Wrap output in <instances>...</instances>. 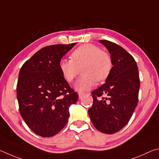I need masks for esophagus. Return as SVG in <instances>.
Returning <instances> with one entry per match:
<instances>
[{
    "label": "esophagus",
    "mask_w": 159,
    "mask_h": 159,
    "mask_svg": "<svg viewBox=\"0 0 159 159\" xmlns=\"http://www.w3.org/2000/svg\"><path fill=\"white\" fill-rule=\"evenodd\" d=\"M84 95L85 94L84 93H79V98H80V99H82L83 97L84 96Z\"/></svg>",
    "instance_id": "34e87169"
}]
</instances>
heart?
I'll return each instance as SVG.
<instances>
[{
    "instance_id": "1",
    "label": "heart",
    "mask_w": 159,
    "mask_h": 159,
    "mask_svg": "<svg viewBox=\"0 0 159 159\" xmlns=\"http://www.w3.org/2000/svg\"><path fill=\"white\" fill-rule=\"evenodd\" d=\"M71 60L62 59L59 69L64 80L73 82L79 69L84 75L76 82L75 87L80 92H85L95 87L96 81H104L109 77L112 61L107 52L95 44L87 43L78 47L70 54Z\"/></svg>"
}]
</instances>
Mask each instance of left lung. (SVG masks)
<instances>
[{
  "label": "left lung",
  "instance_id": "obj_1",
  "mask_svg": "<svg viewBox=\"0 0 159 159\" xmlns=\"http://www.w3.org/2000/svg\"><path fill=\"white\" fill-rule=\"evenodd\" d=\"M100 43L109 51L113 67L105 84L91 93L93 102L88 112L96 129L113 134L126 126L134 112L140 77L134 58L123 47L105 40Z\"/></svg>",
  "mask_w": 159,
  "mask_h": 159
}]
</instances>
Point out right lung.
<instances>
[{
  "label": "right lung",
  "instance_id": "obj_1",
  "mask_svg": "<svg viewBox=\"0 0 159 159\" xmlns=\"http://www.w3.org/2000/svg\"><path fill=\"white\" fill-rule=\"evenodd\" d=\"M76 43L44 47L20 69L16 85L19 112L35 134L49 138L66 126L69 107L78 94L64 80L59 69L62 57Z\"/></svg>",
  "mask_w": 159,
  "mask_h": 159
}]
</instances>
